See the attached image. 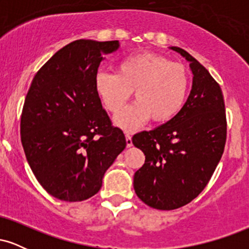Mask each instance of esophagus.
<instances>
[{
	"label": "esophagus",
	"instance_id": "1",
	"mask_svg": "<svg viewBox=\"0 0 249 249\" xmlns=\"http://www.w3.org/2000/svg\"><path fill=\"white\" fill-rule=\"evenodd\" d=\"M125 139H126V146L127 147L132 146V145H133L132 144V137H131L128 133H126V134H125Z\"/></svg>",
	"mask_w": 249,
	"mask_h": 249
}]
</instances>
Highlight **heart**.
<instances>
[{"instance_id":"obj_1","label":"heart","mask_w":249,"mask_h":249,"mask_svg":"<svg viewBox=\"0 0 249 249\" xmlns=\"http://www.w3.org/2000/svg\"><path fill=\"white\" fill-rule=\"evenodd\" d=\"M96 91L110 112L119 113L134 91L137 102L115 118L117 126L133 130L148 118L165 123L184 107L190 76L184 65L167 57L142 53L119 62L117 73L98 72Z\"/></svg>"}]
</instances>
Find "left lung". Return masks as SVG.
Wrapping results in <instances>:
<instances>
[{"label":"left lung","mask_w":249,"mask_h":249,"mask_svg":"<svg viewBox=\"0 0 249 249\" xmlns=\"http://www.w3.org/2000/svg\"><path fill=\"white\" fill-rule=\"evenodd\" d=\"M171 49L190 62V96L174 118L132 138L145 154L144 165L134 173V192L147 206L161 211L185 206L202 192L221 159L227 134L220 85L187 51Z\"/></svg>","instance_id":"obj_1"}]
</instances>
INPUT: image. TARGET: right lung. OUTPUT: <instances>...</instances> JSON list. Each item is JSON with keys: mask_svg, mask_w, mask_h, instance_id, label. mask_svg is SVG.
I'll list each match as a JSON object with an SVG mask.
<instances>
[{"mask_svg": "<svg viewBox=\"0 0 249 249\" xmlns=\"http://www.w3.org/2000/svg\"><path fill=\"white\" fill-rule=\"evenodd\" d=\"M118 41L77 39L37 71L21 116V142L42 187L63 201H83L102 187L103 177L126 146L96 91L105 53Z\"/></svg>", "mask_w": 249, "mask_h": 249, "instance_id": "1", "label": "right lung"}]
</instances>
